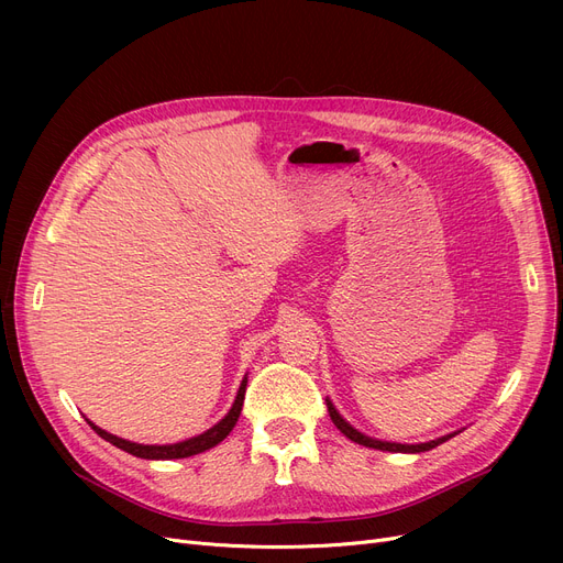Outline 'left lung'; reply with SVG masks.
<instances>
[{
	"label": "left lung",
	"instance_id": "1",
	"mask_svg": "<svg viewBox=\"0 0 563 563\" xmlns=\"http://www.w3.org/2000/svg\"><path fill=\"white\" fill-rule=\"evenodd\" d=\"M327 406H329V416H331V420H333V424L349 438V440H353V442H358V445H365V448H372V450H383V452H406V454H420V452H429V450H433V448H438V445H442V442L445 440H450V438H454L459 431H454V433H448V435H442V438H435V440H429V442H420V445H401V442H386V440H376V438H369V435H365V433H361L358 429H353L340 412L335 410V406L331 404V399H327Z\"/></svg>",
	"mask_w": 563,
	"mask_h": 563
}]
</instances>
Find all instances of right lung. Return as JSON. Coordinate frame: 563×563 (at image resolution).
Returning <instances> with one entry per match:
<instances>
[{
    "label": "right lung",
    "instance_id": "add662e5",
    "mask_svg": "<svg viewBox=\"0 0 563 563\" xmlns=\"http://www.w3.org/2000/svg\"><path fill=\"white\" fill-rule=\"evenodd\" d=\"M246 376L242 380L240 390H236V397H234V404L232 408L228 410V416L217 422L212 429H207L205 433L200 435H194L189 440H183V442H173V445H139V442H130V440H123L118 438L113 433H107L104 429L96 427L91 420H86L88 424H91V429L104 438L107 442H111V445H115L118 450H123L132 456H139V459H151V461H170V459H187V456H194V454H200L205 450H212L217 448L219 442L232 431V427L236 424V420H240V412H242V406H244V395H246Z\"/></svg>",
    "mask_w": 563,
    "mask_h": 563
}]
</instances>
